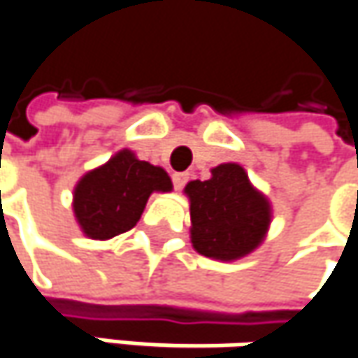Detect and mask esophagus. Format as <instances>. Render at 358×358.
Instances as JSON below:
<instances>
[{"label": "esophagus", "instance_id": "1", "mask_svg": "<svg viewBox=\"0 0 358 358\" xmlns=\"http://www.w3.org/2000/svg\"><path fill=\"white\" fill-rule=\"evenodd\" d=\"M172 182H174V188H176V190H182V188H184V184L188 182V174L178 172V174H174V176H172Z\"/></svg>", "mask_w": 358, "mask_h": 358}]
</instances>
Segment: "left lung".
I'll return each instance as SVG.
<instances>
[{
    "label": "left lung",
    "mask_w": 358,
    "mask_h": 358,
    "mask_svg": "<svg viewBox=\"0 0 358 358\" xmlns=\"http://www.w3.org/2000/svg\"><path fill=\"white\" fill-rule=\"evenodd\" d=\"M184 194L190 200V241L204 257L241 259L269 231L271 204L235 162L215 166L208 180L188 182Z\"/></svg>",
    "instance_id": "obj_1"
}]
</instances>
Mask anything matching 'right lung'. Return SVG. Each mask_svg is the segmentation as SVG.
I'll list each match as a JSON object with an SVG mask.
<instances>
[{
	"mask_svg": "<svg viewBox=\"0 0 358 358\" xmlns=\"http://www.w3.org/2000/svg\"><path fill=\"white\" fill-rule=\"evenodd\" d=\"M170 190L172 180L164 168L121 150L76 182L74 219L85 237L107 241L136 227L152 192Z\"/></svg>",
	"mask_w": 358,
	"mask_h": 358,
	"instance_id": "obj_1",
	"label": "right lung"
}]
</instances>
